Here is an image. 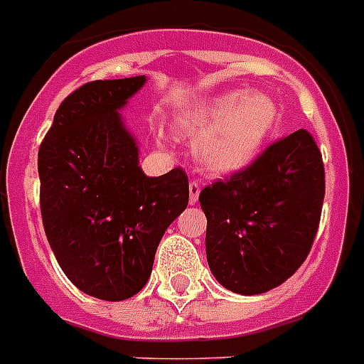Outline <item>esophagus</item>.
<instances>
[{
	"label": "esophagus",
	"instance_id": "34e87169",
	"mask_svg": "<svg viewBox=\"0 0 364 364\" xmlns=\"http://www.w3.org/2000/svg\"><path fill=\"white\" fill-rule=\"evenodd\" d=\"M200 191H202L200 183H198V181L188 183V202L196 203L198 198H200Z\"/></svg>",
	"mask_w": 364,
	"mask_h": 364
}]
</instances>
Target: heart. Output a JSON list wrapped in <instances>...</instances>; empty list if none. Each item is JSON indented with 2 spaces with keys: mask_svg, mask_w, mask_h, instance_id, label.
<instances>
[{
  "mask_svg": "<svg viewBox=\"0 0 364 364\" xmlns=\"http://www.w3.org/2000/svg\"><path fill=\"white\" fill-rule=\"evenodd\" d=\"M279 121V106L265 93L232 90L177 114L176 127L196 138L198 164L215 176L243 170L258 156Z\"/></svg>",
  "mask_w": 364,
  "mask_h": 364,
  "instance_id": "heart-1",
  "label": "heart"
}]
</instances>
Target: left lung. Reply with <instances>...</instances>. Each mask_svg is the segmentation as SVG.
Here are the masks:
<instances>
[{
  "mask_svg": "<svg viewBox=\"0 0 364 364\" xmlns=\"http://www.w3.org/2000/svg\"><path fill=\"white\" fill-rule=\"evenodd\" d=\"M323 196L321 153L305 129L274 141L243 172L203 188L213 277L241 295L286 282L309 256Z\"/></svg>",
  "mask_w": 364,
  "mask_h": 364,
  "instance_id": "8db88e82",
  "label": "left lung"
}]
</instances>
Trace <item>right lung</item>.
Segmentation results:
<instances>
[{
	"label": "right lung",
	"instance_id": "obj_1",
	"mask_svg": "<svg viewBox=\"0 0 364 364\" xmlns=\"http://www.w3.org/2000/svg\"><path fill=\"white\" fill-rule=\"evenodd\" d=\"M147 78L95 80L61 102L38 149L41 213L67 279L102 301L136 295L156 247L187 209L181 168L147 177L140 146L119 114Z\"/></svg>",
	"mask_w": 364,
	"mask_h": 364
}]
</instances>
